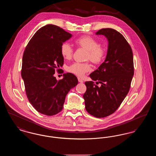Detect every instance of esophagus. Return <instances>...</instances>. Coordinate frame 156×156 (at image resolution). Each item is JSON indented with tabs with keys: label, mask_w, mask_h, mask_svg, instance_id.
Listing matches in <instances>:
<instances>
[{
	"label": "esophagus",
	"mask_w": 156,
	"mask_h": 156,
	"mask_svg": "<svg viewBox=\"0 0 156 156\" xmlns=\"http://www.w3.org/2000/svg\"><path fill=\"white\" fill-rule=\"evenodd\" d=\"M78 82H80V83H83V81L82 79H81L80 77L78 78Z\"/></svg>",
	"instance_id": "esophagus-1"
}]
</instances>
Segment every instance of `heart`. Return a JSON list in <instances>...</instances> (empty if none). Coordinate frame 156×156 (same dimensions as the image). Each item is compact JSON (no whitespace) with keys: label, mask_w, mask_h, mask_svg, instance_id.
Here are the masks:
<instances>
[{"label":"heart","mask_w":156,"mask_h":156,"mask_svg":"<svg viewBox=\"0 0 156 156\" xmlns=\"http://www.w3.org/2000/svg\"><path fill=\"white\" fill-rule=\"evenodd\" d=\"M74 43L78 48L87 50L85 60H90L94 64H99L104 60L105 50L94 38L89 36H82L75 40ZM61 55L66 59H71L74 50L68 43H63L60 48ZM91 66L89 62H74L67 68V71L78 76L82 77L86 73L90 71Z\"/></svg>","instance_id":"obj_1"}]
</instances>
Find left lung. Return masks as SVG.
Returning <instances> with one entry per match:
<instances>
[{"mask_svg":"<svg viewBox=\"0 0 156 156\" xmlns=\"http://www.w3.org/2000/svg\"><path fill=\"white\" fill-rule=\"evenodd\" d=\"M96 34L106 37L108 50L104 62L89 75L92 81L85 82L83 97L87 111L101 118L116 111L128 94L134 75L133 56L130 45L118 31L102 29ZM94 81L101 85L98 87Z\"/></svg>","mask_w":156,"mask_h":156,"instance_id":"8db88e82","label":"left lung"}]
</instances>
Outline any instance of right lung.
<instances>
[{"mask_svg":"<svg viewBox=\"0 0 156 156\" xmlns=\"http://www.w3.org/2000/svg\"><path fill=\"white\" fill-rule=\"evenodd\" d=\"M71 36L58 26L46 25L37 30L23 52L21 74L26 95L37 112L47 116L62 111L67 94L78 84L71 73L59 81L54 76L64 64L61 45Z\"/></svg>","mask_w":156,"mask_h":156,"instance_id":"add662e5","label":"right lung"}]
</instances>
